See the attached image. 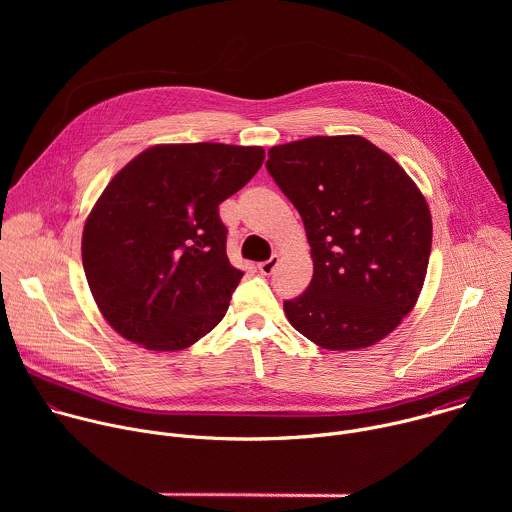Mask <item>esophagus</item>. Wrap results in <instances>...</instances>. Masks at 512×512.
Here are the masks:
<instances>
[{
	"mask_svg": "<svg viewBox=\"0 0 512 512\" xmlns=\"http://www.w3.org/2000/svg\"><path fill=\"white\" fill-rule=\"evenodd\" d=\"M277 265H279V257H277V255H271L267 261H261L257 267H259V271H261L263 275H271V273L277 269Z\"/></svg>",
	"mask_w": 512,
	"mask_h": 512,
	"instance_id": "1",
	"label": "esophagus"
}]
</instances>
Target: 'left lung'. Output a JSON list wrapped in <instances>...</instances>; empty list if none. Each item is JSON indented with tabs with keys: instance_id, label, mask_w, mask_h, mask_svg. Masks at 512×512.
I'll use <instances>...</instances> for the list:
<instances>
[{
	"instance_id": "left-lung-1",
	"label": "left lung",
	"mask_w": 512,
	"mask_h": 512,
	"mask_svg": "<svg viewBox=\"0 0 512 512\" xmlns=\"http://www.w3.org/2000/svg\"><path fill=\"white\" fill-rule=\"evenodd\" d=\"M269 176L302 216L314 277L285 300L289 324L328 350L379 342L413 310L431 253V214L405 170L358 135L275 145Z\"/></svg>"
}]
</instances>
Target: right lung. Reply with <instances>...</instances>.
Listing matches in <instances>:
<instances>
[{
	"instance_id": "obj_1",
	"label": "right lung",
	"mask_w": 512,
	"mask_h": 512,
	"mask_svg": "<svg viewBox=\"0 0 512 512\" xmlns=\"http://www.w3.org/2000/svg\"><path fill=\"white\" fill-rule=\"evenodd\" d=\"M261 148L156 145L103 190L83 233V267L105 320L148 350H182L229 310L243 271L227 257L218 204L261 168Z\"/></svg>"
}]
</instances>
